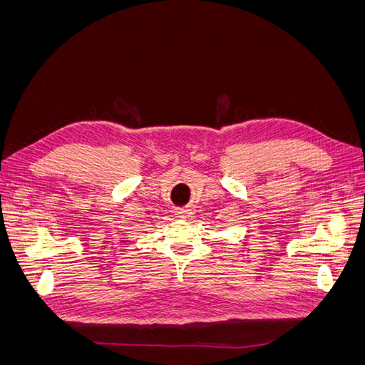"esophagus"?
Segmentation results:
<instances>
[{
  "label": "esophagus",
  "instance_id": "1",
  "mask_svg": "<svg viewBox=\"0 0 365 365\" xmlns=\"http://www.w3.org/2000/svg\"><path fill=\"white\" fill-rule=\"evenodd\" d=\"M176 213H178L180 217H189V216L192 215L190 210H187V208H181V210H178V212H176Z\"/></svg>",
  "mask_w": 365,
  "mask_h": 365
}]
</instances>
